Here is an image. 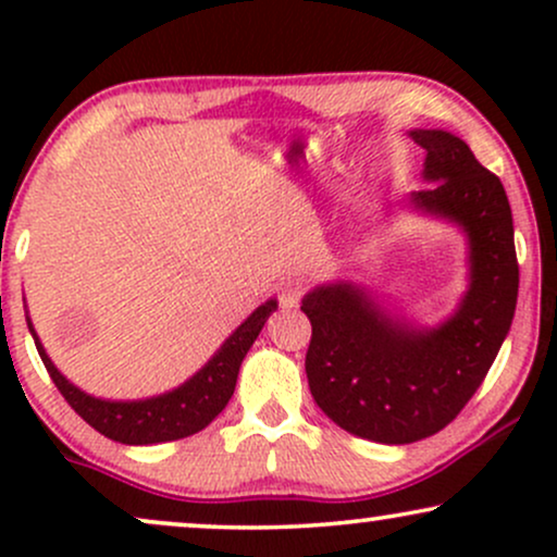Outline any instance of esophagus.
I'll return each instance as SVG.
<instances>
[{
	"mask_svg": "<svg viewBox=\"0 0 557 557\" xmlns=\"http://www.w3.org/2000/svg\"><path fill=\"white\" fill-rule=\"evenodd\" d=\"M306 293L304 280H287V283L280 285V306L283 309H296Z\"/></svg>",
	"mask_w": 557,
	"mask_h": 557,
	"instance_id": "esophagus-1",
	"label": "esophagus"
}]
</instances>
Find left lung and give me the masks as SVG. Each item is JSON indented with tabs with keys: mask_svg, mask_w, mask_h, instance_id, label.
Instances as JSON below:
<instances>
[{
	"mask_svg": "<svg viewBox=\"0 0 557 557\" xmlns=\"http://www.w3.org/2000/svg\"><path fill=\"white\" fill-rule=\"evenodd\" d=\"M426 151V188L411 212L453 222L469 246V287L434 327L382 306L354 280L317 285L300 300L311 322L306 376L317 406L345 432L385 445L430 437L461 413L513 322L519 261L500 177L447 131H408Z\"/></svg>",
	"mask_w": 557,
	"mask_h": 557,
	"instance_id": "1",
	"label": "left lung"
}]
</instances>
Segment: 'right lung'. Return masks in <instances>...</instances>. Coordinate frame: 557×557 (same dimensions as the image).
<instances>
[{"instance_id": "obj_1", "label": "right lung", "mask_w": 557, "mask_h": 557, "mask_svg": "<svg viewBox=\"0 0 557 557\" xmlns=\"http://www.w3.org/2000/svg\"><path fill=\"white\" fill-rule=\"evenodd\" d=\"M272 311H277V300L274 298L261 304L257 311H251V317L238 324V330L216 348L212 359L203 363L190 380H185L183 385L170 389V393L140 400H107L83 393L49 359L28 314H25V322H28L36 350L49 376H52L57 389L65 395V400L75 408V413L83 421H88L96 432L114 440V443L157 445L190 437V434L201 432L203 426H209L220 417L222 408L227 406V400L235 393L240 363Z\"/></svg>"}]
</instances>
